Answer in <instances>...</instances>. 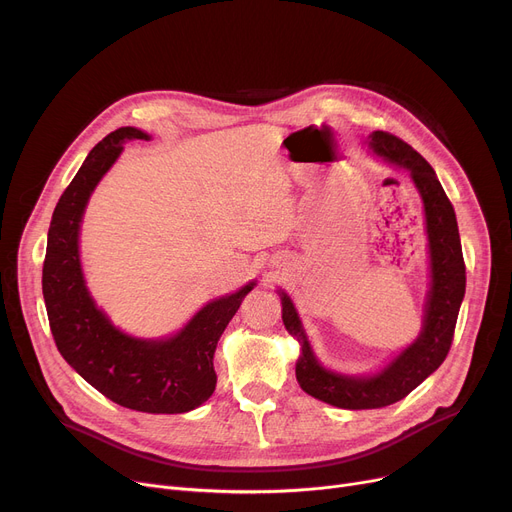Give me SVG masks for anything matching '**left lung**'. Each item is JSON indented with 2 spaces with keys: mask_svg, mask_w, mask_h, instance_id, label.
Wrapping results in <instances>:
<instances>
[{
  "mask_svg": "<svg viewBox=\"0 0 512 512\" xmlns=\"http://www.w3.org/2000/svg\"><path fill=\"white\" fill-rule=\"evenodd\" d=\"M369 149L386 159L388 164L411 172L419 188L427 238L429 259H432V288L427 294L425 319L419 338L402 351L386 369L369 378H346L321 367L313 357L301 319L286 292H280L282 319L288 334L301 342V357L297 361V380L301 388L338 409H382L411 394L427 375H432L446 359L454 338L456 317L465 297V259L461 249L459 224L450 199L423 155L409 143L390 132L375 130L369 137Z\"/></svg>",
  "mask_w": 512,
  "mask_h": 512,
  "instance_id": "obj_1",
  "label": "left lung"
}]
</instances>
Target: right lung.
I'll use <instances>...</instances> for the list:
<instances>
[{
	"label": "right lung",
	"mask_w": 512,
	"mask_h": 512,
	"mask_svg": "<svg viewBox=\"0 0 512 512\" xmlns=\"http://www.w3.org/2000/svg\"><path fill=\"white\" fill-rule=\"evenodd\" d=\"M130 139L149 141V134L132 126L107 134L91 149L53 209L43 261V299L60 355L95 390L132 411L186 413L213 394L218 382L215 346L255 282L207 303L168 340L126 336L95 307L80 270V220L93 188Z\"/></svg>",
	"instance_id": "obj_1"
}]
</instances>
